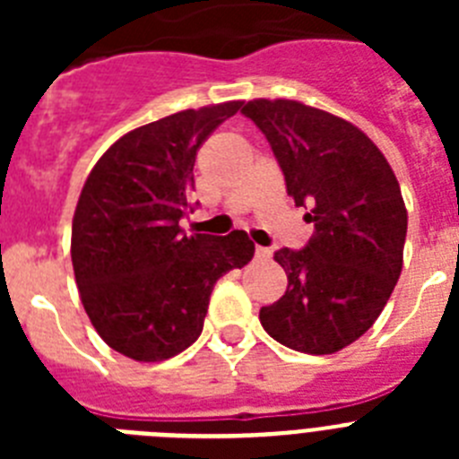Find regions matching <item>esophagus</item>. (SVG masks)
<instances>
[{
  "instance_id": "esophagus-1",
  "label": "esophagus",
  "mask_w": 459,
  "mask_h": 459,
  "mask_svg": "<svg viewBox=\"0 0 459 459\" xmlns=\"http://www.w3.org/2000/svg\"><path fill=\"white\" fill-rule=\"evenodd\" d=\"M255 259H257V262H269V259H271V250L269 248H262V246H257V248H255Z\"/></svg>"
}]
</instances>
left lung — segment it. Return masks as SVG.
I'll return each instance as SVG.
<instances>
[{
    "mask_svg": "<svg viewBox=\"0 0 459 459\" xmlns=\"http://www.w3.org/2000/svg\"><path fill=\"white\" fill-rule=\"evenodd\" d=\"M271 142L287 195L310 206L303 250L273 255L287 291L259 310L266 333L303 354H335L377 322L403 271L407 206L395 172L351 121L301 100L241 109Z\"/></svg>",
    "mask_w": 459,
    "mask_h": 459,
    "instance_id": "1",
    "label": "left lung"
}]
</instances>
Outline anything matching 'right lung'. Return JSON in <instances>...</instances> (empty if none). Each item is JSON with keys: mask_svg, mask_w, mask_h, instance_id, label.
Returning <instances> with one entry per match:
<instances>
[{"mask_svg": "<svg viewBox=\"0 0 459 459\" xmlns=\"http://www.w3.org/2000/svg\"><path fill=\"white\" fill-rule=\"evenodd\" d=\"M243 100L181 109L126 133L96 160L71 232L73 273L96 333L119 354L160 363L200 338L213 285L255 243L186 234L200 147Z\"/></svg>", "mask_w": 459, "mask_h": 459, "instance_id": "obj_1", "label": "right lung"}]
</instances>
